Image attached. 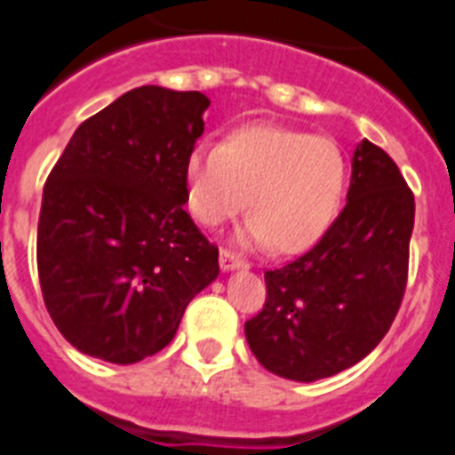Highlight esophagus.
<instances>
[{
  "instance_id": "1",
  "label": "esophagus",
  "mask_w": 455,
  "mask_h": 455,
  "mask_svg": "<svg viewBox=\"0 0 455 455\" xmlns=\"http://www.w3.org/2000/svg\"><path fill=\"white\" fill-rule=\"evenodd\" d=\"M220 266L224 273H231V270H238L245 266V261L240 257H235L234 251H228V250H221L220 251Z\"/></svg>"
}]
</instances>
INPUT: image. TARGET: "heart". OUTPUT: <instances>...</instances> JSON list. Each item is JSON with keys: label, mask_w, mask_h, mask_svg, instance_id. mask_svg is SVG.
<instances>
[{"label": "heart", "mask_w": 455, "mask_h": 455, "mask_svg": "<svg viewBox=\"0 0 455 455\" xmlns=\"http://www.w3.org/2000/svg\"><path fill=\"white\" fill-rule=\"evenodd\" d=\"M182 182L187 208L204 227H220L245 205L250 217L235 235L240 245L296 254L333 224L347 164L331 139L247 124L228 133L220 148L196 145L185 159Z\"/></svg>", "instance_id": "obj_1"}]
</instances>
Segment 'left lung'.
<instances>
[{
	"mask_svg": "<svg viewBox=\"0 0 455 455\" xmlns=\"http://www.w3.org/2000/svg\"><path fill=\"white\" fill-rule=\"evenodd\" d=\"M411 228L414 194L391 156L361 140L345 210L310 251L266 273V305L245 323L259 363L316 381L368 356L398 315Z\"/></svg>",
	"mask_w": 455,
	"mask_h": 455,
	"instance_id": "8db88e82",
	"label": "left lung"
}]
</instances>
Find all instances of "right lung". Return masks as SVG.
Masks as SVG:
<instances>
[{"instance_id": "obj_1", "label": "right lung", "mask_w": 455, "mask_h": 455, "mask_svg": "<svg viewBox=\"0 0 455 455\" xmlns=\"http://www.w3.org/2000/svg\"><path fill=\"white\" fill-rule=\"evenodd\" d=\"M201 92L143 85L76 129L44 187L36 261L45 307L87 356L129 365L162 351L220 275L185 212Z\"/></svg>"}]
</instances>
